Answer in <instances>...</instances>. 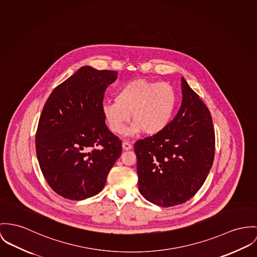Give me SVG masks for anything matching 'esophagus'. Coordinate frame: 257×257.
<instances>
[{
    "label": "esophagus",
    "instance_id": "esophagus-1",
    "mask_svg": "<svg viewBox=\"0 0 257 257\" xmlns=\"http://www.w3.org/2000/svg\"><path fill=\"white\" fill-rule=\"evenodd\" d=\"M122 149L124 151H129V150L132 149V145L130 143H128V142H123L122 143Z\"/></svg>",
    "mask_w": 257,
    "mask_h": 257
}]
</instances>
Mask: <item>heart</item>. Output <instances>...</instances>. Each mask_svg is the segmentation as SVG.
<instances>
[{
  "instance_id": "obj_1",
  "label": "heart",
  "mask_w": 257,
  "mask_h": 257,
  "mask_svg": "<svg viewBox=\"0 0 257 257\" xmlns=\"http://www.w3.org/2000/svg\"><path fill=\"white\" fill-rule=\"evenodd\" d=\"M177 101V93L170 84L135 79L119 88L115 100L103 102L101 111L112 133H122L132 118L134 123L125 132L126 136H135L142 131L152 136L169 125Z\"/></svg>"
}]
</instances>
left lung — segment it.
<instances>
[{
    "mask_svg": "<svg viewBox=\"0 0 257 257\" xmlns=\"http://www.w3.org/2000/svg\"><path fill=\"white\" fill-rule=\"evenodd\" d=\"M182 102L176 116L160 133L139 140V191L163 207L193 198L207 177L214 158L215 134L206 105L182 77Z\"/></svg>",
    "mask_w": 257,
    "mask_h": 257,
    "instance_id": "left-lung-1",
    "label": "left lung"
}]
</instances>
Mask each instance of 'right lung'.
Here are the masks:
<instances>
[{"instance_id":"add662e5","label":"right lung","mask_w":257,"mask_h":257,"mask_svg":"<svg viewBox=\"0 0 257 257\" xmlns=\"http://www.w3.org/2000/svg\"><path fill=\"white\" fill-rule=\"evenodd\" d=\"M113 70L83 66L47 99L36 133V154L50 187L63 198L99 194L121 155V141L105 125L101 106Z\"/></svg>"}]
</instances>
